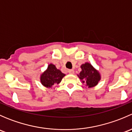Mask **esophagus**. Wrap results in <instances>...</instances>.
I'll return each mask as SVG.
<instances>
[{"instance_id":"1","label":"esophagus","mask_w":132,"mask_h":132,"mask_svg":"<svg viewBox=\"0 0 132 132\" xmlns=\"http://www.w3.org/2000/svg\"><path fill=\"white\" fill-rule=\"evenodd\" d=\"M68 73L70 74H74V70H69Z\"/></svg>"}]
</instances>
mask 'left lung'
Instances as JSON below:
<instances>
[{
  "instance_id": "1",
  "label": "left lung",
  "mask_w": 132,
  "mask_h": 132,
  "mask_svg": "<svg viewBox=\"0 0 132 132\" xmlns=\"http://www.w3.org/2000/svg\"><path fill=\"white\" fill-rule=\"evenodd\" d=\"M82 71L79 74V78L81 80H84L83 82H85L88 87H93L98 84V81L100 80V75L99 73L94 70V68L89 63H85L81 66Z\"/></svg>"
}]
</instances>
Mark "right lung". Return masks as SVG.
I'll list each match as a JSON object with an SVG mask.
<instances>
[{
  "label": "right lung",
  "instance_id": "right-lung-1",
  "mask_svg": "<svg viewBox=\"0 0 132 132\" xmlns=\"http://www.w3.org/2000/svg\"><path fill=\"white\" fill-rule=\"evenodd\" d=\"M65 76L59 70H57L55 65L50 64L48 69L41 76V82L44 86L50 87L61 82V80Z\"/></svg>",
  "mask_w": 132,
  "mask_h": 132
}]
</instances>
